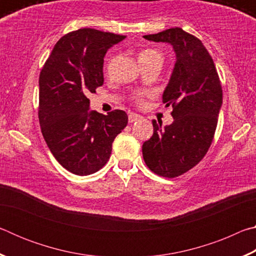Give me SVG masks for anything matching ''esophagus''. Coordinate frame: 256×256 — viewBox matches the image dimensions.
I'll return each mask as SVG.
<instances>
[{
  "mask_svg": "<svg viewBox=\"0 0 256 256\" xmlns=\"http://www.w3.org/2000/svg\"><path fill=\"white\" fill-rule=\"evenodd\" d=\"M142 118L140 115H138V114H134V112H131V114L128 115V123H133V122H136V120H141Z\"/></svg>",
  "mask_w": 256,
  "mask_h": 256,
  "instance_id": "1",
  "label": "esophagus"
}]
</instances>
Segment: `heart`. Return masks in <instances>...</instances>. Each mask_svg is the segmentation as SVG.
<instances>
[{"instance_id":"obj_1","label":"heart","mask_w":256,"mask_h":256,"mask_svg":"<svg viewBox=\"0 0 256 256\" xmlns=\"http://www.w3.org/2000/svg\"><path fill=\"white\" fill-rule=\"evenodd\" d=\"M154 58L162 60V53L156 50H144L141 52L140 55H138V60H154ZM144 96V92H136L134 94V99H136V102H141Z\"/></svg>"}]
</instances>
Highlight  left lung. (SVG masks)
Segmentation results:
<instances>
[{
	"label": "left lung",
	"mask_w": 256,
	"mask_h": 256,
	"mask_svg": "<svg viewBox=\"0 0 256 256\" xmlns=\"http://www.w3.org/2000/svg\"><path fill=\"white\" fill-rule=\"evenodd\" d=\"M144 40L172 46L176 63L162 94L172 106L174 122L162 128L142 146L144 159L159 176L177 177L201 162L212 142L222 105V89L214 60L202 42L182 28L146 34Z\"/></svg>",
	"instance_id": "8db88e82"
}]
</instances>
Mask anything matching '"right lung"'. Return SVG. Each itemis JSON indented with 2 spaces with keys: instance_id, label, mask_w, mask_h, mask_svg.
<instances>
[{
  "instance_id": "obj_1",
  "label": "right lung",
  "mask_w": 256,
  "mask_h": 256,
  "mask_svg": "<svg viewBox=\"0 0 256 256\" xmlns=\"http://www.w3.org/2000/svg\"><path fill=\"white\" fill-rule=\"evenodd\" d=\"M125 36L84 28L56 42L40 76L42 133L55 159L86 176L105 166L112 144L128 125L123 110H90L88 94L104 84V58Z\"/></svg>"
}]
</instances>
